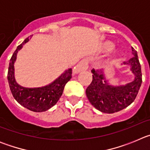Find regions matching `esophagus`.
Here are the masks:
<instances>
[{
  "label": "esophagus",
  "mask_w": 150,
  "mask_h": 150,
  "mask_svg": "<svg viewBox=\"0 0 150 150\" xmlns=\"http://www.w3.org/2000/svg\"><path fill=\"white\" fill-rule=\"evenodd\" d=\"M88 68V60L87 59H83L81 62L78 63L77 65L74 67L73 70L74 74H78L83 71H86Z\"/></svg>",
  "instance_id": "34e87169"
}]
</instances>
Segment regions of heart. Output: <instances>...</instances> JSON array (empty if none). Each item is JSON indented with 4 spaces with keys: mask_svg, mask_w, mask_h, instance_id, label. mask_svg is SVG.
Listing matches in <instances>:
<instances>
[{
    "mask_svg": "<svg viewBox=\"0 0 150 150\" xmlns=\"http://www.w3.org/2000/svg\"><path fill=\"white\" fill-rule=\"evenodd\" d=\"M113 47H114V45L112 44V43H110V42H107V43L104 44V49H105L106 50H107V51H110V50H112Z\"/></svg>",
    "mask_w": 150,
    "mask_h": 150,
    "instance_id": "obj_1",
    "label": "heart"
}]
</instances>
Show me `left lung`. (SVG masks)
<instances>
[{"label":"left lung","mask_w":150,"mask_h":150,"mask_svg":"<svg viewBox=\"0 0 150 150\" xmlns=\"http://www.w3.org/2000/svg\"><path fill=\"white\" fill-rule=\"evenodd\" d=\"M132 57L123 64L131 66L134 75L132 82L113 86L106 79L103 71L91 70L92 81L87 87L86 94L88 100L97 110L105 113H113L126 108L134 100L142 83L141 67L137 51L132 47Z\"/></svg>","instance_id":"left-lung-1"}]
</instances>
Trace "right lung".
<instances>
[{
	"label": "right lung",
	"instance_id": "obj_1",
	"mask_svg": "<svg viewBox=\"0 0 150 150\" xmlns=\"http://www.w3.org/2000/svg\"><path fill=\"white\" fill-rule=\"evenodd\" d=\"M26 38L14 52L8 68L7 79L12 95L18 104L34 112H44L56 104L63 93L66 83L71 79L72 69L66 70L50 84L39 88H25L16 83L14 76V63L18 52L29 41Z\"/></svg>",
	"mask_w": 150,
	"mask_h": 150
}]
</instances>
